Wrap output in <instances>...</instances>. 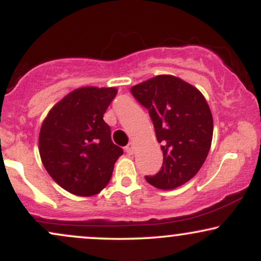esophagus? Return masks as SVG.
<instances>
[{
  "mask_svg": "<svg viewBox=\"0 0 261 261\" xmlns=\"http://www.w3.org/2000/svg\"><path fill=\"white\" fill-rule=\"evenodd\" d=\"M125 151H126L127 154H134L135 152V148H134V145L133 143H128V145L125 147Z\"/></svg>",
  "mask_w": 261,
  "mask_h": 261,
  "instance_id": "esophagus-1",
  "label": "esophagus"
}]
</instances>
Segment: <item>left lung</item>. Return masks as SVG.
<instances>
[{
	"instance_id": "left-lung-1",
	"label": "left lung",
	"mask_w": 261,
	"mask_h": 261,
	"mask_svg": "<svg viewBox=\"0 0 261 261\" xmlns=\"http://www.w3.org/2000/svg\"><path fill=\"white\" fill-rule=\"evenodd\" d=\"M131 93L148 110L163 152L161 170L146 180L162 190L185 184L201 168L211 147L214 119L205 97L170 74L131 87Z\"/></svg>"
}]
</instances>
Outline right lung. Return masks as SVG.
Returning a JSON list of instances; mask_svg holds the SVG:
<instances>
[{
    "instance_id": "1",
    "label": "right lung",
    "mask_w": 261,
    "mask_h": 261,
    "mask_svg": "<svg viewBox=\"0 0 261 261\" xmlns=\"http://www.w3.org/2000/svg\"><path fill=\"white\" fill-rule=\"evenodd\" d=\"M118 89L82 87L56 103L41 124L39 153L49 175L68 193L93 196L112 178L124 153L103 115Z\"/></svg>"
}]
</instances>
